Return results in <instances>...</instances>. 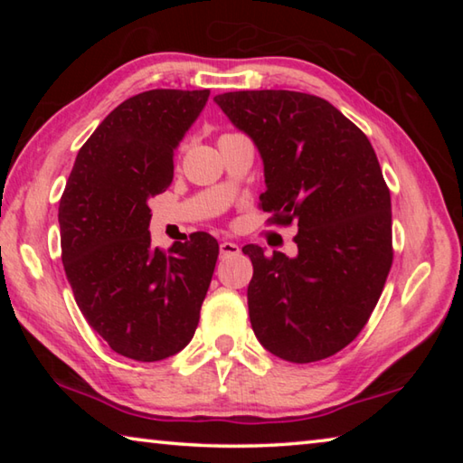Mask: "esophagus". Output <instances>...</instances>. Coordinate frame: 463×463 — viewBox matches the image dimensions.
Wrapping results in <instances>:
<instances>
[{
	"instance_id": "1",
	"label": "esophagus",
	"mask_w": 463,
	"mask_h": 463,
	"mask_svg": "<svg viewBox=\"0 0 463 463\" xmlns=\"http://www.w3.org/2000/svg\"><path fill=\"white\" fill-rule=\"evenodd\" d=\"M241 253V247L234 245V242L231 241H222L221 242V257L224 260V257H232V255H239Z\"/></svg>"
}]
</instances>
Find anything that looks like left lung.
Returning <instances> with one entry per match:
<instances>
[{
	"instance_id": "obj_1",
	"label": "left lung",
	"mask_w": 463,
	"mask_h": 463,
	"mask_svg": "<svg viewBox=\"0 0 463 463\" xmlns=\"http://www.w3.org/2000/svg\"><path fill=\"white\" fill-rule=\"evenodd\" d=\"M214 101L260 148L268 222L298 224L294 260L242 247L253 263L247 300L255 336L292 364L339 354L370 320L394 260L390 190L373 146L310 93L229 91Z\"/></svg>"
}]
</instances>
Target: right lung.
I'll return each mask as SVG.
<instances>
[{"label": "right lung", "instance_id": "1", "mask_svg": "<svg viewBox=\"0 0 463 463\" xmlns=\"http://www.w3.org/2000/svg\"><path fill=\"white\" fill-rule=\"evenodd\" d=\"M210 90L124 99L77 153L59 202L61 260L81 315L109 349L161 362L192 341L218 242L208 232L151 247L148 200L174 179V151Z\"/></svg>", "mask_w": 463, "mask_h": 463}]
</instances>
